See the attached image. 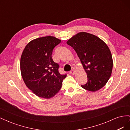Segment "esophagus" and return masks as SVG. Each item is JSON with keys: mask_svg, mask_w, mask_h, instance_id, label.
I'll return each mask as SVG.
<instances>
[{"mask_svg": "<svg viewBox=\"0 0 130 130\" xmlns=\"http://www.w3.org/2000/svg\"><path fill=\"white\" fill-rule=\"evenodd\" d=\"M70 73L72 75H74V74H75V71H74V69L71 70V71L70 72Z\"/></svg>", "mask_w": 130, "mask_h": 130, "instance_id": "34e87169", "label": "esophagus"}]
</instances>
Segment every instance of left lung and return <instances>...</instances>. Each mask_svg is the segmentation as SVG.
Returning a JSON list of instances; mask_svg holds the SVG:
<instances>
[{
	"instance_id": "1",
	"label": "left lung",
	"mask_w": 130,
	"mask_h": 130,
	"mask_svg": "<svg viewBox=\"0 0 130 130\" xmlns=\"http://www.w3.org/2000/svg\"><path fill=\"white\" fill-rule=\"evenodd\" d=\"M67 44L75 51L87 73L88 81L81 87L91 92L103 88L113 68L112 54L107 44L95 35L85 32L75 35Z\"/></svg>"
}]
</instances>
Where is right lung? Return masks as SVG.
Returning a JSON list of instances; mask_svg holds the SVG:
<instances>
[{
  "instance_id": "obj_1",
  "label": "right lung",
  "mask_w": 130,
  "mask_h": 130,
  "mask_svg": "<svg viewBox=\"0 0 130 130\" xmlns=\"http://www.w3.org/2000/svg\"><path fill=\"white\" fill-rule=\"evenodd\" d=\"M61 41L53 36L38 38L27 44L21 58V72L24 83L37 96L50 99L62 87L67 74L58 72L52 58L54 48Z\"/></svg>"
}]
</instances>
